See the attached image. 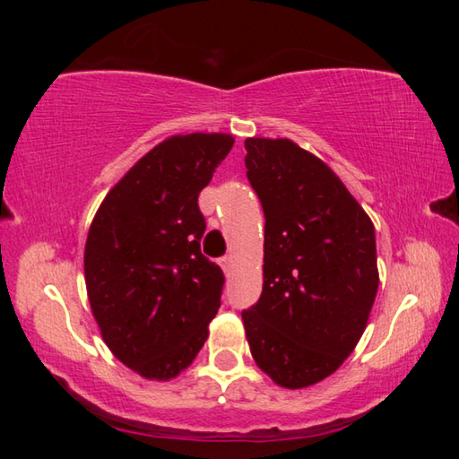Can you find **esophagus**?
Returning a JSON list of instances; mask_svg holds the SVG:
<instances>
[{
	"instance_id": "esophagus-1",
	"label": "esophagus",
	"mask_w": 459,
	"mask_h": 459,
	"mask_svg": "<svg viewBox=\"0 0 459 459\" xmlns=\"http://www.w3.org/2000/svg\"><path fill=\"white\" fill-rule=\"evenodd\" d=\"M219 265L222 267L224 273H230V271H232V257H230V255H227V257H221Z\"/></svg>"
}]
</instances>
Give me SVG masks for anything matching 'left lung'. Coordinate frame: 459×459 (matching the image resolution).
<instances>
[{"label":"left lung","instance_id":"left-lung-1","mask_svg":"<svg viewBox=\"0 0 459 459\" xmlns=\"http://www.w3.org/2000/svg\"><path fill=\"white\" fill-rule=\"evenodd\" d=\"M265 214L263 291L243 309L257 367L277 385L330 377L359 344L378 290L375 227L332 169L290 139L245 142Z\"/></svg>","mask_w":459,"mask_h":459}]
</instances>
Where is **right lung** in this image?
<instances>
[{"instance_id":"add662e5","label":"right lung","mask_w":459,"mask_h":459,"mask_svg":"<svg viewBox=\"0 0 459 459\" xmlns=\"http://www.w3.org/2000/svg\"><path fill=\"white\" fill-rule=\"evenodd\" d=\"M235 139L174 135L107 194L84 247L92 316L105 344L145 378L168 380L196 359L221 307L222 269L204 257L198 194Z\"/></svg>"}]
</instances>
